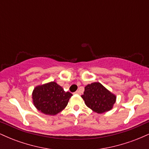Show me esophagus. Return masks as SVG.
Masks as SVG:
<instances>
[{
  "label": "esophagus",
  "instance_id": "obj_1",
  "mask_svg": "<svg viewBox=\"0 0 149 149\" xmlns=\"http://www.w3.org/2000/svg\"><path fill=\"white\" fill-rule=\"evenodd\" d=\"M75 94H76V95H80V90H77V91L75 92Z\"/></svg>",
  "mask_w": 149,
  "mask_h": 149
}]
</instances>
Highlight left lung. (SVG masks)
Returning a JSON list of instances; mask_svg holds the SVG:
<instances>
[{
	"mask_svg": "<svg viewBox=\"0 0 149 149\" xmlns=\"http://www.w3.org/2000/svg\"><path fill=\"white\" fill-rule=\"evenodd\" d=\"M82 98L88 107L97 113L110 111L115 104L116 97L100 83H93L85 88Z\"/></svg>",
	"mask_w": 149,
	"mask_h": 149,
	"instance_id": "left-lung-1",
	"label": "left lung"
}]
</instances>
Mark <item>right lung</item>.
I'll return each instance as SVG.
<instances>
[{"mask_svg":"<svg viewBox=\"0 0 149 149\" xmlns=\"http://www.w3.org/2000/svg\"><path fill=\"white\" fill-rule=\"evenodd\" d=\"M72 95L55 82H50L36 87L32 98L38 110L46 115L54 116L65 109Z\"/></svg>","mask_w":149,"mask_h":149,"instance_id":"1","label":"right lung"}]
</instances>
